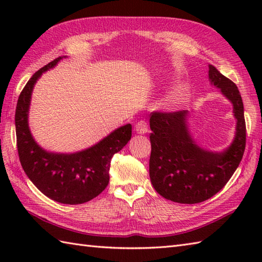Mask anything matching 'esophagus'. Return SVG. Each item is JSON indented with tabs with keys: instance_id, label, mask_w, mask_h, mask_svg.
I'll return each instance as SVG.
<instances>
[{
	"instance_id": "34e87169",
	"label": "esophagus",
	"mask_w": 262,
	"mask_h": 262,
	"mask_svg": "<svg viewBox=\"0 0 262 262\" xmlns=\"http://www.w3.org/2000/svg\"><path fill=\"white\" fill-rule=\"evenodd\" d=\"M135 130L138 133V134H146L147 130H148V126H147V122L145 120H140L135 125Z\"/></svg>"
}]
</instances>
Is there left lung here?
Masks as SVG:
<instances>
[{"instance_id": "obj_1", "label": "left lung", "mask_w": 262, "mask_h": 262, "mask_svg": "<svg viewBox=\"0 0 262 262\" xmlns=\"http://www.w3.org/2000/svg\"><path fill=\"white\" fill-rule=\"evenodd\" d=\"M208 72L211 84L232 102L236 118L234 141L225 151H206L193 142L186 110L153 111L149 118V178L158 193L176 203L197 204L213 197L231 179L246 149V120L238 89L213 65Z\"/></svg>"}]
</instances>
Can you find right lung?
Returning a JSON list of instances; mask_svg holds the SVG:
<instances>
[{
    "label": "right lung",
    "instance_id": "1",
    "mask_svg": "<svg viewBox=\"0 0 262 262\" xmlns=\"http://www.w3.org/2000/svg\"><path fill=\"white\" fill-rule=\"evenodd\" d=\"M63 57L43 66L27 82L15 109L16 146L26 174L39 190L55 202L77 205L101 193L109 183L110 162L132 137V125L117 128L102 141L84 151L60 154L47 152L33 140L28 126L32 89L43 72Z\"/></svg>",
    "mask_w": 262,
    "mask_h": 262
}]
</instances>
